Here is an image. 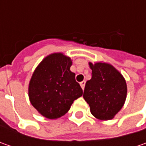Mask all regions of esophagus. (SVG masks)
Here are the masks:
<instances>
[{
  "label": "esophagus",
  "mask_w": 146,
  "mask_h": 146,
  "mask_svg": "<svg viewBox=\"0 0 146 146\" xmlns=\"http://www.w3.org/2000/svg\"><path fill=\"white\" fill-rule=\"evenodd\" d=\"M80 86H81L82 89L84 90V87H85V81H82L80 83Z\"/></svg>",
  "instance_id": "34e87169"
}]
</instances>
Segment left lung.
<instances>
[{
    "label": "left lung",
    "mask_w": 146,
    "mask_h": 146,
    "mask_svg": "<svg viewBox=\"0 0 146 146\" xmlns=\"http://www.w3.org/2000/svg\"><path fill=\"white\" fill-rule=\"evenodd\" d=\"M89 66L92 78L86 82L83 97L95 118L100 120L112 119L125 102L126 81L112 65L89 62Z\"/></svg>",
    "instance_id": "left-lung-1"
}]
</instances>
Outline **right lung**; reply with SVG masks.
Instances as JSON below:
<instances>
[{
	"label": "right lung",
	"mask_w": 146,
	"mask_h": 146,
	"mask_svg": "<svg viewBox=\"0 0 146 146\" xmlns=\"http://www.w3.org/2000/svg\"><path fill=\"white\" fill-rule=\"evenodd\" d=\"M72 61L62 53L49 54L34 70L28 87L31 105L44 117L55 119L68 112L83 94L70 70Z\"/></svg>",
	"instance_id": "add662e5"
}]
</instances>
